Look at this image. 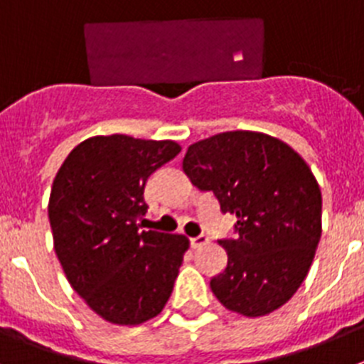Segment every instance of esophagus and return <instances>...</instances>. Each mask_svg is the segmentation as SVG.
<instances>
[{
    "label": "esophagus",
    "mask_w": 364,
    "mask_h": 364,
    "mask_svg": "<svg viewBox=\"0 0 364 364\" xmlns=\"http://www.w3.org/2000/svg\"><path fill=\"white\" fill-rule=\"evenodd\" d=\"M205 242H208V237H205V235H198V237H193V239H189L191 247H200V246H204Z\"/></svg>",
    "instance_id": "1"
}]
</instances>
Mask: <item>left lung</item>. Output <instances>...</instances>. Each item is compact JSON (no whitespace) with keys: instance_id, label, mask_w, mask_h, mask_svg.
Segmentation results:
<instances>
[{"instance_id":"obj_1","label":"left lung","mask_w":364,"mask_h":364,"mask_svg":"<svg viewBox=\"0 0 364 364\" xmlns=\"http://www.w3.org/2000/svg\"><path fill=\"white\" fill-rule=\"evenodd\" d=\"M182 169L237 217L220 239L228 266L210 286L222 306L262 317L294 297L321 239V189L288 144L255 131H228L188 147Z\"/></svg>"}]
</instances>
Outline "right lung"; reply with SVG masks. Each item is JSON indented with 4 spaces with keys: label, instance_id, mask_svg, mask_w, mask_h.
Wrapping results in <instances>:
<instances>
[{
    "label": "right lung",
    "instance_id": "right-lung-1",
    "mask_svg": "<svg viewBox=\"0 0 364 364\" xmlns=\"http://www.w3.org/2000/svg\"><path fill=\"white\" fill-rule=\"evenodd\" d=\"M182 147L127 134L92 136L58 169L49 198L54 252L73 290L102 319L136 326L173 291L189 240L142 230L146 182Z\"/></svg>",
    "mask_w": 364,
    "mask_h": 364
}]
</instances>
